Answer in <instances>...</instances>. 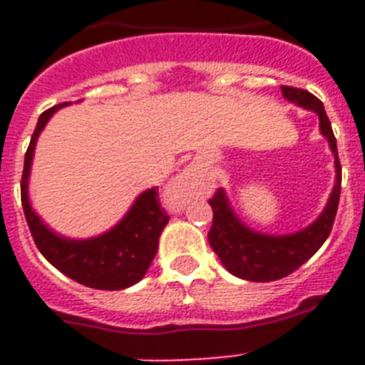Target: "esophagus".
<instances>
[{
  "label": "esophagus",
  "mask_w": 365,
  "mask_h": 365,
  "mask_svg": "<svg viewBox=\"0 0 365 365\" xmlns=\"http://www.w3.org/2000/svg\"><path fill=\"white\" fill-rule=\"evenodd\" d=\"M195 183H197V170H183L182 176L176 178V182L172 183L170 195L172 199H176L178 202H185L189 197L193 195Z\"/></svg>",
  "instance_id": "34e87169"
}]
</instances>
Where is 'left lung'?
Instances as JSON below:
<instances>
[{"mask_svg":"<svg viewBox=\"0 0 365 365\" xmlns=\"http://www.w3.org/2000/svg\"><path fill=\"white\" fill-rule=\"evenodd\" d=\"M282 94L289 102L314 111L320 119V132L328 138L329 148L335 155V187L317 222H312L303 231L282 235V237L257 233L254 229L246 227L229 205L225 191L217 189L214 197L208 200V205L214 210L208 242L229 272L252 282H272L278 278L288 277L307 259H311L331 233L337 206H339L341 163L337 157V142L324 104L314 94L303 88L282 87Z\"/></svg>","mask_w":365,"mask_h":365,"instance_id":"obj_1","label":"left lung"}]
</instances>
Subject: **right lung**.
Segmentation results:
<instances>
[{"instance_id":"obj_1","label":"right lung","mask_w":365,"mask_h":365,"mask_svg":"<svg viewBox=\"0 0 365 365\" xmlns=\"http://www.w3.org/2000/svg\"><path fill=\"white\" fill-rule=\"evenodd\" d=\"M68 104L70 102L43 111L36 130L31 134L30 145L24 155V172L20 180V197L26 222L39 252L66 277L88 288L125 289L140 282L148 272L159 248L160 233L170 220L165 208L160 206L157 189L143 191L115 227L94 239L71 240L60 237L31 210L28 180L37 138L54 111Z\"/></svg>"}]
</instances>
